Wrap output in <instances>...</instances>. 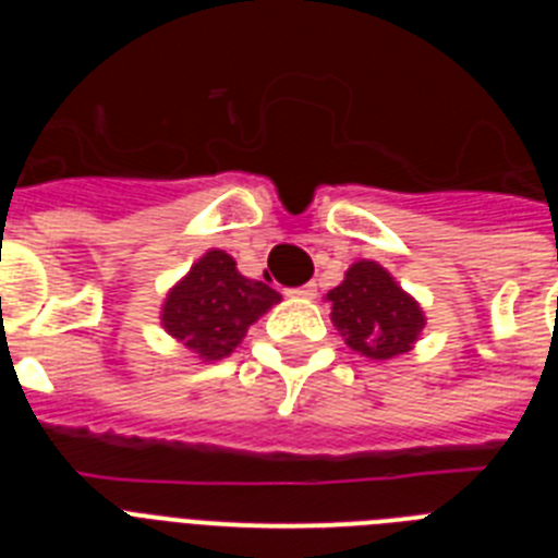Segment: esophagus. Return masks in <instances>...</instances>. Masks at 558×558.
<instances>
[{
	"label": "esophagus",
	"instance_id": "1",
	"mask_svg": "<svg viewBox=\"0 0 558 558\" xmlns=\"http://www.w3.org/2000/svg\"><path fill=\"white\" fill-rule=\"evenodd\" d=\"M315 293H318V288H315L313 282L302 284V288L290 290V295H295V299H315Z\"/></svg>",
	"mask_w": 558,
	"mask_h": 558
}]
</instances>
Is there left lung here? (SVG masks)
<instances>
[{"instance_id": "obj_1", "label": "left lung", "mask_w": 558, "mask_h": 558, "mask_svg": "<svg viewBox=\"0 0 558 558\" xmlns=\"http://www.w3.org/2000/svg\"><path fill=\"white\" fill-rule=\"evenodd\" d=\"M329 318L352 352L368 360H393L408 354L425 329L422 304L374 259H357L343 282L324 295Z\"/></svg>"}]
</instances>
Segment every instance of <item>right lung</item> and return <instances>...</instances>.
I'll return each mask as SVG.
<instances>
[{"mask_svg": "<svg viewBox=\"0 0 558 558\" xmlns=\"http://www.w3.org/2000/svg\"><path fill=\"white\" fill-rule=\"evenodd\" d=\"M282 295L236 270L234 256L209 248L172 284L161 304V327L184 343L201 363L223 360L243 343L245 332Z\"/></svg>", "mask_w": 558, "mask_h": 558, "instance_id": "obj_1", "label": "right lung"}]
</instances>
